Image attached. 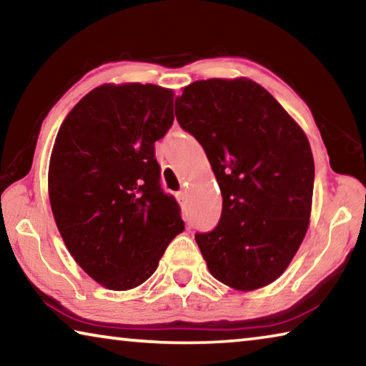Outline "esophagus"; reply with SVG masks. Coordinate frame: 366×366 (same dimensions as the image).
<instances>
[{
	"mask_svg": "<svg viewBox=\"0 0 366 366\" xmlns=\"http://www.w3.org/2000/svg\"><path fill=\"white\" fill-rule=\"evenodd\" d=\"M177 200L181 203V207H185V203H187V192H179Z\"/></svg>",
	"mask_w": 366,
	"mask_h": 366,
	"instance_id": "1",
	"label": "esophagus"
}]
</instances>
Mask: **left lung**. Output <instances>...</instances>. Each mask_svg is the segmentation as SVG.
I'll return each instance as SVG.
<instances>
[{
	"instance_id": "left-lung-1",
	"label": "left lung",
	"mask_w": 366,
	"mask_h": 366,
	"mask_svg": "<svg viewBox=\"0 0 366 366\" xmlns=\"http://www.w3.org/2000/svg\"><path fill=\"white\" fill-rule=\"evenodd\" d=\"M176 117L205 150L222 195L213 231L195 240L213 277L237 290L268 286L308 229L315 163L307 135L249 79L185 86Z\"/></svg>"
}]
</instances>
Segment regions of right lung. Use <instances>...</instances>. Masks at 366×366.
Segmentation results:
<instances>
[{
	"label": "right lung",
	"instance_id": "add662e5",
	"mask_svg": "<svg viewBox=\"0 0 366 366\" xmlns=\"http://www.w3.org/2000/svg\"><path fill=\"white\" fill-rule=\"evenodd\" d=\"M172 95L153 84L97 86L54 140L48 171L54 221L80 268L111 290L145 282L184 231L154 158V142L174 121Z\"/></svg>",
	"mask_w": 366,
	"mask_h": 366
}]
</instances>
